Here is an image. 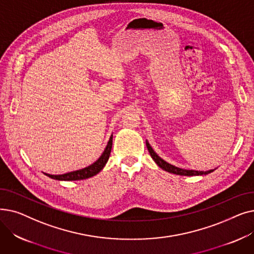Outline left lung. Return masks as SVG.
Returning <instances> with one entry per match:
<instances>
[{
	"instance_id": "1",
	"label": "left lung",
	"mask_w": 254,
	"mask_h": 254,
	"mask_svg": "<svg viewBox=\"0 0 254 254\" xmlns=\"http://www.w3.org/2000/svg\"><path fill=\"white\" fill-rule=\"evenodd\" d=\"M146 146H147V149L151 155V157L153 158V161L156 163V165L162 168L163 170L169 172V173H173V174H176V175H181V176H198V175H207L209 174V173L213 172L214 170H210V171H194V170H184V169H180V168H177L175 166H173L167 162H165L163 158L159 157L155 152L154 150L152 149L151 146L149 145V143L146 141Z\"/></svg>"
}]
</instances>
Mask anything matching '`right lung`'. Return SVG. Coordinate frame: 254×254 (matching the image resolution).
<instances>
[{"label": "right lung", "mask_w": 254, "mask_h": 254, "mask_svg": "<svg viewBox=\"0 0 254 254\" xmlns=\"http://www.w3.org/2000/svg\"><path fill=\"white\" fill-rule=\"evenodd\" d=\"M112 139L113 136L110 137L108 144H107L106 148L104 150V152L102 153V155L100 156V158L98 159L97 162L93 163L92 165L81 169V170H77V171H73L70 173H65V174L63 175H50V174H44L52 179L56 180H64V181H74V180H82V179H87L89 177H92L97 175L100 171H102V169L105 167V165L107 164L110 156V152H111V148H112Z\"/></svg>", "instance_id": "obj_1"}]
</instances>
